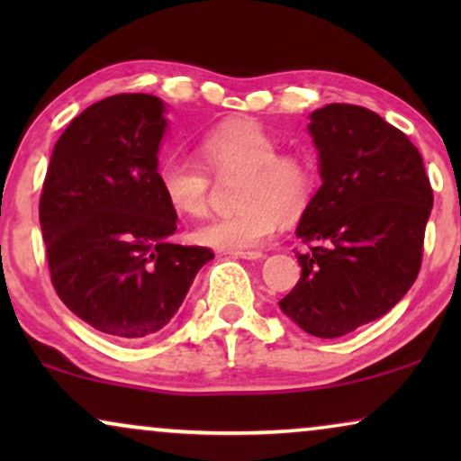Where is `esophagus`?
Returning <instances> with one entry per match:
<instances>
[{
    "instance_id": "1",
    "label": "esophagus",
    "mask_w": 461,
    "mask_h": 461,
    "mask_svg": "<svg viewBox=\"0 0 461 461\" xmlns=\"http://www.w3.org/2000/svg\"><path fill=\"white\" fill-rule=\"evenodd\" d=\"M235 258H243V260H262V251H230Z\"/></svg>"
}]
</instances>
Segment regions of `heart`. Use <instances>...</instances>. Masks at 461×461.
Returning a JSON list of instances; mask_svg holds the SVG:
<instances>
[{
  "label": "heart",
  "instance_id": "heart-1",
  "mask_svg": "<svg viewBox=\"0 0 461 461\" xmlns=\"http://www.w3.org/2000/svg\"><path fill=\"white\" fill-rule=\"evenodd\" d=\"M199 153L216 178L239 176V210L201 222L193 232L201 245L220 251H254L273 239L281 216H300L311 203L317 185L311 157L302 150H279V140L254 119L213 125L199 138ZM206 170L180 157L161 163L157 182L174 212L201 216L207 210L212 176Z\"/></svg>",
  "mask_w": 461,
  "mask_h": 461
}]
</instances>
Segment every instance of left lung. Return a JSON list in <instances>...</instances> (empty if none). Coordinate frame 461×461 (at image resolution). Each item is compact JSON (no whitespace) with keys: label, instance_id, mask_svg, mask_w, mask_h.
I'll list each match as a JSON object with an SVG mask.
<instances>
[{"label":"left lung","instance_id":"1","mask_svg":"<svg viewBox=\"0 0 461 461\" xmlns=\"http://www.w3.org/2000/svg\"><path fill=\"white\" fill-rule=\"evenodd\" d=\"M323 185L295 235L302 276L279 302L317 338H339L380 319L418 279L432 186L413 142L357 104L312 111Z\"/></svg>","mask_w":461,"mask_h":461}]
</instances>
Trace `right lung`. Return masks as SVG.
<instances>
[{
    "instance_id": "add662e5",
    "label": "right lung",
    "mask_w": 461,
    "mask_h": 461,
    "mask_svg": "<svg viewBox=\"0 0 461 461\" xmlns=\"http://www.w3.org/2000/svg\"><path fill=\"white\" fill-rule=\"evenodd\" d=\"M163 103L115 94L68 123L40 197L50 279L65 306L94 330L140 339L185 302L210 248L178 245L176 212L157 182Z\"/></svg>"
}]
</instances>
